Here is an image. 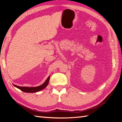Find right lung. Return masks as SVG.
<instances>
[{"mask_svg":"<svg viewBox=\"0 0 122 122\" xmlns=\"http://www.w3.org/2000/svg\"><path fill=\"white\" fill-rule=\"evenodd\" d=\"M50 79V76L48 77V78L46 79V80L45 81V82L43 84H42V85H41L38 86H36V87H26V86H17L15 85H13L14 86L16 87L17 88L20 89L21 91H22L23 92H26V93H35L37 92L38 91H41L44 88H45L48 85L49 81Z\"/></svg>","mask_w":122,"mask_h":122,"instance_id":"right-lung-1","label":"right lung"}]
</instances>
